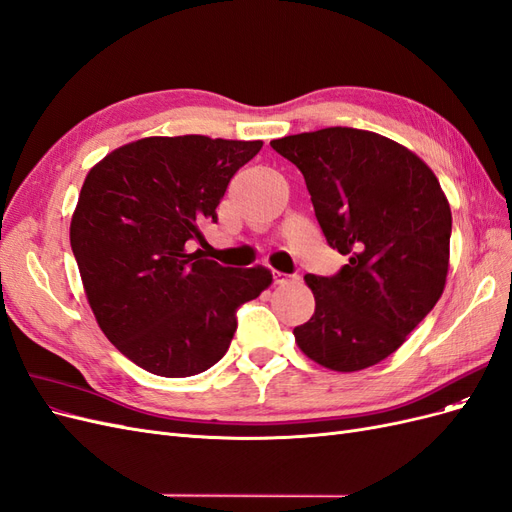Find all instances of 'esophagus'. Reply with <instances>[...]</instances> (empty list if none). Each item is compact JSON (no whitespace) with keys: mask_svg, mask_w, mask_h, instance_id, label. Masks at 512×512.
<instances>
[{"mask_svg":"<svg viewBox=\"0 0 512 512\" xmlns=\"http://www.w3.org/2000/svg\"><path fill=\"white\" fill-rule=\"evenodd\" d=\"M272 280H274V285H287V283H291V280H298V276L283 274V272H272Z\"/></svg>","mask_w":512,"mask_h":512,"instance_id":"34e87169","label":"esophagus"}]
</instances>
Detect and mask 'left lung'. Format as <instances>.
<instances>
[{"label":"left lung","instance_id":"left-lung-1","mask_svg":"<svg viewBox=\"0 0 512 512\" xmlns=\"http://www.w3.org/2000/svg\"><path fill=\"white\" fill-rule=\"evenodd\" d=\"M304 174L327 244L349 257L306 274L315 315L293 329L306 357L357 372L398 351L444 291L451 208L436 174L406 146L353 127L272 140Z\"/></svg>","mask_w":512,"mask_h":512}]
</instances>
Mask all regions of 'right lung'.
I'll list each match as a JSON object with an SVG mask.
<instances>
[{
  "instance_id": "obj_1",
  "label": "right lung",
  "mask_w": 512,
  "mask_h": 512,
  "mask_svg": "<svg viewBox=\"0 0 512 512\" xmlns=\"http://www.w3.org/2000/svg\"><path fill=\"white\" fill-rule=\"evenodd\" d=\"M261 140L153 136L119 146L89 170L70 244L106 338L146 372L208 370L227 353L236 310L272 285L268 268H223L202 251V227Z\"/></svg>"
}]
</instances>
